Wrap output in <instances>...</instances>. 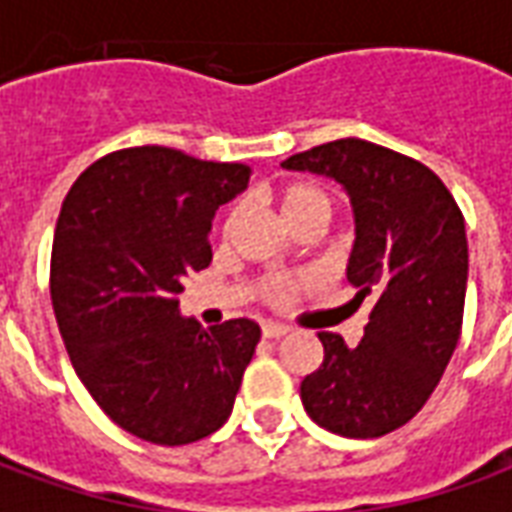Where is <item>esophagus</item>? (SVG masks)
Wrapping results in <instances>:
<instances>
[{
    "instance_id": "1",
    "label": "esophagus",
    "mask_w": 512,
    "mask_h": 512,
    "mask_svg": "<svg viewBox=\"0 0 512 512\" xmlns=\"http://www.w3.org/2000/svg\"><path fill=\"white\" fill-rule=\"evenodd\" d=\"M290 329L288 326H282V323H266L263 326V337H268V340H279V337H285Z\"/></svg>"
}]
</instances>
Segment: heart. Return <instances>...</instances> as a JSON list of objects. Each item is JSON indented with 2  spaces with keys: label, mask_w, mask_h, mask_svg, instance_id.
<instances>
[{
  "label": "heart",
  "mask_w": 512,
  "mask_h": 512,
  "mask_svg": "<svg viewBox=\"0 0 512 512\" xmlns=\"http://www.w3.org/2000/svg\"><path fill=\"white\" fill-rule=\"evenodd\" d=\"M279 202H282V211H285V219L290 224H299L301 219H310V216H323L329 222L332 216L334 200L329 191L318 186V183H310V180H296V183H288L285 189L279 191ZM241 216H244V205L235 202L230 211L224 213L222 233L230 238V235L238 230L241 224ZM304 285V277H290V274H279V277H271L266 282V299L271 304H290L296 299V293Z\"/></svg>",
  "instance_id": "obj_1"
}]
</instances>
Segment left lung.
Here are the masks:
<instances>
[{
    "label": "left lung",
    "mask_w": 512,
    "mask_h": 512,
    "mask_svg": "<svg viewBox=\"0 0 512 512\" xmlns=\"http://www.w3.org/2000/svg\"><path fill=\"white\" fill-rule=\"evenodd\" d=\"M334 178L351 197L348 260L354 304H370L365 337L348 348L318 332L323 365L301 381L312 422L345 439H378L425 406L458 345L469 274L463 213L414 158L365 139H337L282 161Z\"/></svg>",
    "instance_id": "1"
}]
</instances>
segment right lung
I'll return each instance as SVG.
<instances>
[{
  "label": "right lung",
  "instance_id": "right-lung-1",
  "mask_svg": "<svg viewBox=\"0 0 512 512\" xmlns=\"http://www.w3.org/2000/svg\"><path fill=\"white\" fill-rule=\"evenodd\" d=\"M249 183L246 164L161 145L84 169L51 246V304L76 376L115 425L178 447L219 430L260 340L249 318L202 329L178 293L211 263L213 213Z\"/></svg>",
  "mask_w": 512,
  "mask_h": 512
}]
</instances>
